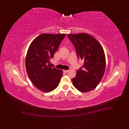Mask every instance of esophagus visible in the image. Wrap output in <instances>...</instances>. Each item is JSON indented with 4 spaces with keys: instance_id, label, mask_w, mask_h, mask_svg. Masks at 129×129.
Here are the masks:
<instances>
[{
    "instance_id": "1",
    "label": "esophagus",
    "mask_w": 129,
    "mask_h": 129,
    "mask_svg": "<svg viewBox=\"0 0 129 129\" xmlns=\"http://www.w3.org/2000/svg\"><path fill=\"white\" fill-rule=\"evenodd\" d=\"M69 71V70H64L63 72H64V73H68Z\"/></svg>"
}]
</instances>
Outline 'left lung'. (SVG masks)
Instances as JSON below:
<instances>
[{"label":"left lung","mask_w":129,"mask_h":129,"mask_svg":"<svg viewBox=\"0 0 129 129\" xmlns=\"http://www.w3.org/2000/svg\"><path fill=\"white\" fill-rule=\"evenodd\" d=\"M67 37L75 47L77 57L84 61L72 79L73 84L81 92L91 91L104 75L106 64L104 50L98 41L87 33L68 34Z\"/></svg>","instance_id":"1"}]
</instances>
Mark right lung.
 Wrapping results in <instances>:
<instances>
[{
	"instance_id": "add662e5",
	"label": "right lung",
	"mask_w": 129,
	"mask_h": 129,
	"mask_svg": "<svg viewBox=\"0 0 129 129\" xmlns=\"http://www.w3.org/2000/svg\"><path fill=\"white\" fill-rule=\"evenodd\" d=\"M65 34H42L31 43L26 57L27 73L33 84L40 90L49 92L56 89L63 75L62 70L51 67L54 57Z\"/></svg>"
}]
</instances>
